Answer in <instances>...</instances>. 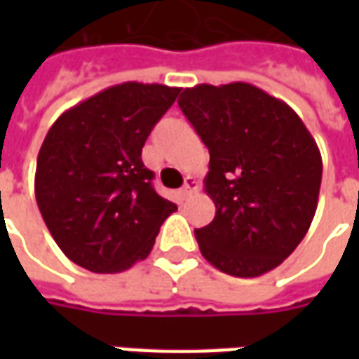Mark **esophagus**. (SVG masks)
Here are the masks:
<instances>
[{"label": "esophagus", "mask_w": 359, "mask_h": 359, "mask_svg": "<svg viewBox=\"0 0 359 359\" xmlns=\"http://www.w3.org/2000/svg\"><path fill=\"white\" fill-rule=\"evenodd\" d=\"M196 188H198V182H196L194 177H187L184 187L180 188V198H182V200H184V198H190V196L196 192Z\"/></svg>", "instance_id": "obj_1"}]
</instances>
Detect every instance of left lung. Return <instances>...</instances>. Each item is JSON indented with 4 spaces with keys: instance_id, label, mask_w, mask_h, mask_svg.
Segmentation results:
<instances>
[{
    "instance_id": "left-lung-1",
    "label": "left lung",
    "mask_w": 359,
    "mask_h": 359,
    "mask_svg": "<svg viewBox=\"0 0 359 359\" xmlns=\"http://www.w3.org/2000/svg\"><path fill=\"white\" fill-rule=\"evenodd\" d=\"M179 107L210 149V225L202 256L233 277H259L292 254L317 210L323 161L290 105L248 82L184 88Z\"/></svg>"
}]
</instances>
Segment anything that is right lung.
<instances>
[{
    "instance_id": "add662e5",
    "label": "right lung",
    "mask_w": 359,
    "mask_h": 359,
    "mask_svg": "<svg viewBox=\"0 0 359 359\" xmlns=\"http://www.w3.org/2000/svg\"><path fill=\"white\" fill-rule=\"evenodd\" d=\"M180 88L123 82L67 109L43 138L34 192L71 262L121 273L149 256L177 205L151 187L142 148Z\"/></svg>"
}]
</instances>
